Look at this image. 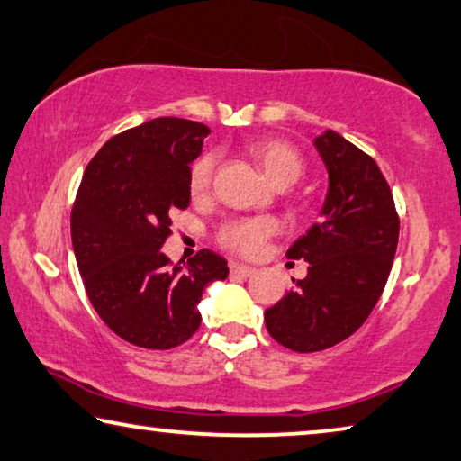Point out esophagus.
<instances>
[{
    "mask_svg": "<svg viewBox=\"0 0 461 461\" xmlns=\"http://www.w3.org/2000/svg\"><path fill=\"white\" fill-rule=\"evenodd\" d=\"M230 273L233 275V277H250V275L254 273V267L242 265V263H231Z\"/></svg>",
    "mask_w": 461,
    "mask_h": 461,
    "instance_id": "esophagus-1",
    "label": "esophagus"
}]
</instances>
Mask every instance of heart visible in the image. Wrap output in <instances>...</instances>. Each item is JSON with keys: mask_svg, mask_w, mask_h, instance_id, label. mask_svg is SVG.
<instances>
[{"mask_svg": "<svg viewBox=\"0 0 461 461\" xmlns=\"http://www.w3.org/2000/svg\"><path fill=\"white\" fill-rule=\"evenodd\" d=\"M252 155L257 157L260 167L267 177L277 188H290L304 174V161L292 144L284 140H258L250 144ZM217 167V153L207 150L192 161L188 169V190L192 198H203L209 194L212 176ZM277 223L271 217H249L236 219V221L225 223L219 231V242L244 257H258L265 250L267 240H269Z\"/></svg>", "mask_w": 461, "mask_h": 461, "instance_id": "heart-1", "label": "heart"}]
</instances>
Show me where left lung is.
<instances>
[{
	"instance_id": "8db88e82",
	"label": "left lung",
	"mask_w": 461,
	"mask_h": 461,
	"mask_svg": "<svg viewBox=\"0 0 461 461\" xmlns=\"http://www.w3.org/2000/svg\"><path fill=\"white\" fill-rule=\"evenodd\" d=\"M329 186L319 221L285 252L308 275L265 311L275 341L294 352H321L358 331L373 312L393 265L400 217L373 157L333 130L314 136Z\"/></svg>"
}]
</instances>
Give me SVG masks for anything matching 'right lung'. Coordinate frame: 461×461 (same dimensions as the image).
I'll use <instances>...</instances> for the list:
<instances>
[{"label": "right lung", "instance_id": "right-lung-1", "mask_svg": "<svg viewBox=\"0 0 461 461\" xmlns=\"http://www.w3.org/2000/svg\"><path fill=\"white\" fill-rule=\"evenodd\" d=\"M211 134L204 123L157 118L103 144L72 209V246L86 296L128 343L169 349L201 325L204 287L228 277V260L204 249L171 265L161 246L169 215L190 204L188 169Z\"/></svg>", "mask_w": 461, "mask_h": 461}]
</instances>
